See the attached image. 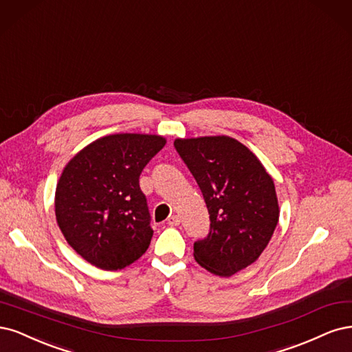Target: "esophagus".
I'll return each mask as SVG.
<instances>
[{
    "mask_svg": "<svg viewBox=\"0 0 352 352\" xmlns=\"http://www.w3.org/2000/svg\"><path fill=\"white\" fill-rule=\"evenodd\" d=\"M179 222H181V221H179V218L177 217V214H173V217L168 218V222H166V223H168L169 226H178Z\"/></svg>",
    "mask_w": 352,
    "mask_h": 352,
    "instance_id": "esophagus-1",
    "label": "esophagus"
}]
</instances>
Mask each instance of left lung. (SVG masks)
<instances>
[{"mask_svg":"<svg viewBox=\"0 0 352 352\" xmlns=\"http://www.w3.org/2000/svg\"><path fill=\"white\" fill-rule=\"evenodd\" d=\"M174 147L209 212V234L192 245L196 262L231 276L256 262L274 235L279 219L274 179L253 152L226 135L178 139Z\"/></svg>","mask_w":352,"mask_h":352,"instance_id":"obj_1","label":"left lung"}]
</instances>
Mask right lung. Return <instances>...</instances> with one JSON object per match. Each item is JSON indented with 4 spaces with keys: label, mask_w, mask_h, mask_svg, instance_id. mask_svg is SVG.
<instances>
[{
    "label": "right lung",
    "mask_w": 352,
    "mask_h": 352,
    "mask_svg": "<svg viewBox=\"0 0 352 352\" xmlns=\"http://www.w3.org/2000/svg\"><path fill=\"white\" fill-rule=\"evenodd\" d=\"M164 146L161 135H105L64 168L55 191L56 222L89 263L118 270L149 248L153 230L139 178Z\"/></svg>",
    "instance_id": "1"
}]
</instances>
